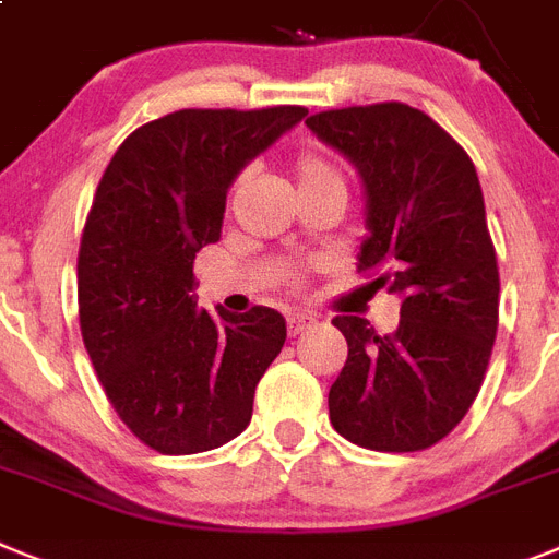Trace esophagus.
Wrapping results in <instances>:
<instances>
[{
  "instance_id": "esophagus-1",
  "label": "esophagus",
  "mask_w": 559,
  "mask_h": 559,
  "mask_svg": "<svg viewBox=\"0 0 559 559\" xmlns=\"http://www.w3.org/2000/svg\"><path fill=\"white\" fill-rule=\"evenodd\" d=\"M312 323H316V318L312 316H289L287 330H289V335H301V332H307Z\"/></svg>"
}]
</instances>
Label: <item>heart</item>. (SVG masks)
<instances>
[{
  "mask_svg": "<svg viewBox=\"0 0 559 559\" xmlns=\"http://www.w3.org/2000/svg\"><path fill=\"white\" fill-rule=\"evenodd\" d=\"M295 176L301 190H337L346 195V181L330 158L321 153H301L295 162ZM243 178V176H241Z\"/></svg>",
  "mask_w": 559,
  "mask_h": 559,
  "instance_id": "b5f03b06",
  "label": "heart"
}]
</instances>
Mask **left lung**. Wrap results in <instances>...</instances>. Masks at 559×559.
Instances as JSON below:
<instances>
[{"label": "left lung", "mask_w": 559, "mask_h": 559, "mask_svg": "<svg viewBox=\"0 0 559 559\" xmlns=\"http://www.w3.org/2000/svg\"><path fill=\"white\" fill-rule=\"evenodd\" d=\"M367 185L360 247L369 287L401 295L395 335L337 316L349 355L330 389L337 435L372 452H420L466 417L489 369L500 272L475 164L438 121L403 102L309 116Z\"/></svg>", "instance_id": "left-lung-1"}]
</instances>
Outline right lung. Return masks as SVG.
<instances>
[{
	"label": "right lung",
	"mask_w": 559,
	"mask_h": 559,
	"mask_svg": "<svg viewBox=\"0 0 559 559\" xmlns=\"http://www.w3.org/2000/svg\"><path fill=\"white\" fill-rule=\"evenodd\" d=\"M307 107H187L121 142L79 243V326L121 424L162 454L222 447L247 429L287 323L195 309V252L218 241L227 187Z\"/></svg>",
	"instance_id": "obj_1"
}]
</instances>
